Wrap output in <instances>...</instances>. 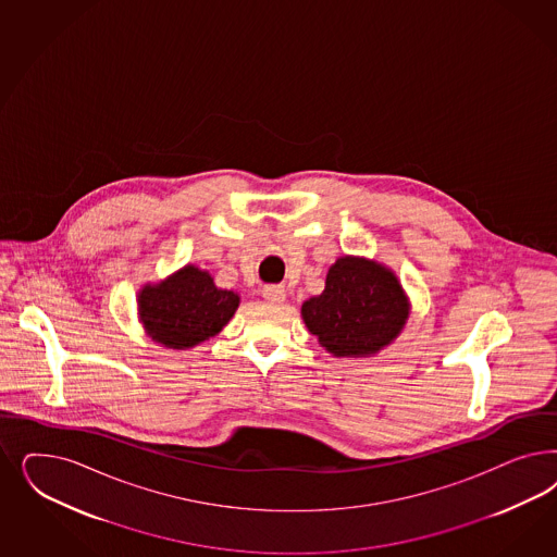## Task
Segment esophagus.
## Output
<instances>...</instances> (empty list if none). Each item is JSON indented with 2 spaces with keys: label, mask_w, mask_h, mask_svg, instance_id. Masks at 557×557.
Masks as SVG:
<instances>
[{
  "label": "esophagus",
  "mask_w": 557,
  "mask_h": 557,
  "mask_svg": "<svg viewBox=\"0 0 557 557\" xmlns=\"http://www.w3.org/2000/svg\"><path fill=\"white\" fill-rule=\"evenodd\" d=\"M285 295H287V290H285L283 285H267V287L262 288V297L270 301V304L285 301Z\"/></svg>",
  "instance_id": "1"
}]
</instances>
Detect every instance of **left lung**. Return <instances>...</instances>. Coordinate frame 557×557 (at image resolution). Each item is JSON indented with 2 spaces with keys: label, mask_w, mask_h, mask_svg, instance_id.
I'll return each instance as SVG.
<instances>
[{
  "label": "left lung",
  "mask_w": 557,
  "mask_h": 557,
  "mask_svg": "<svg viewBox=\"0 0 557 557\" xmlns=\"http://www.w3.org/2000/svg\"><path fill=\"white\" fill-rule=\"evenodd\" d=\"M306 325L336 357H367L394 341L408 318V299L392 270L362 258H341L320 297L301 307Z\"/></svg>",
  "instance_id": "left-lung-1"
}]
</instances>
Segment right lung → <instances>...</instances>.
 Segmentation results:
<instances>
[{
    "instance_id": "1",
    "label": "right lung",
    "mask_w": 557,
    "mask_h": 557,
    "mask_svg": "<svg viewBox=\"0 0 557 557\" xmlns=\"http://www.w3.org/2000/svg\"><path fill=\"white\" fill-rule=\"evenodd\" d=\"M237 306L239 297L234 290L216 288L211 274L195 267L139 293V313L149 336L178 350L215 336Z\"/></svg>"
}]
</instances>
